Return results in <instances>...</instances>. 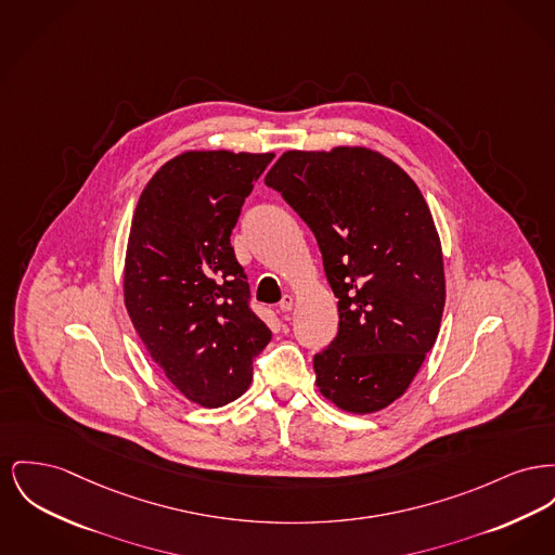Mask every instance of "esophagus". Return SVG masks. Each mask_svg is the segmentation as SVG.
Returning a JSON list of instances; mask_svg holds the SVG:
<instances>
[{
	"label": "esophagus",
	"mask_w": 555,
	"mask_h": 555,
	"mask_svg": "<svg viewBox=\"0 0 555 555\" xmlns=\"http://www.w3.org/2000/svg\"><path fill=\"white\" fill-rule=\"evenodd\" d=\"M294 297L292 295H283V299H281V304H279V310L281 312H289V310H294Z\"/></svg>",
	"instance_id": "esophagus-1"
}]
</instances>
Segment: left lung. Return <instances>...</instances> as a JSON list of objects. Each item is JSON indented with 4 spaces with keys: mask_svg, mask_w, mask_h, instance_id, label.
<instances>
[{
    "mask_svg": "<svg viewBox=\"0 0 555 555\" xmlns=\"http://www.w3.org/2000/svg\"><path fill=\"white\" fill-rule=\"evenodd\" d=\"M317 236L339 328L314 357L317 386L348 413L411 386L444 310L438 230L409 173L371 149L287 151L263 180Z\"/></svg>",
    "mask_w": 555,
    "mask_h": 555,
    "instance_id": "8db88e82",
    "label": "left lung"
}]
</instances>
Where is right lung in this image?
<instances>
[{
    "label": "right lung",
    "mask_w": 555,
    "mask_h": 555,
    "mask_svg": "<svg viewBox=\"0 0 555 555\" xmlns=\"http://www.w3.org/2000/svg\"><path fill=\"white\" fill-rule=\"evenodd\" d=\"M272 153L189 151L151 178L131 220L124 299L165 377L218 409L249 388L272 333L249 308L230 234Z\"/></svg>",
    "instance_id": "1"
}]
</instances>
